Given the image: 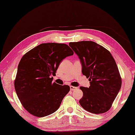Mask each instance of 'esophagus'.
I'll use <instances>...</instances> for the list:
<instances>
[{"mask_svg": "<svg viewBox=\"0 0 135 135\" xmlns=\"http://www.w3.org/2000/svg\"><path fill=\"white\" fill-rule=\"evenodd\" d=\"M70 89L71 91H74V90H75V89H77V88L74 87V86H70Z\"/></svg>", "mask_w": 135, "mask_h": 135, "instance_id": "esophagus-1", "label": "esophagus"}]
</instances>
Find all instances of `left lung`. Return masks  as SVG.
<instances>
[{
	"label": "left lung",
	"mask_w": 135,
	"mask_h": 135,
	"mask_svg": "<svg viewBox=\"0 0 135 135\" xmlns=\"http://www.w3.org/2000/svg\"><path fill=\"white\" fill-rule=\"evenodd\" d=\"M69 46L80 59L83 74L90 81L89 88L80 87L83 92L80 105L93 114L107 112L122 84L115 60L107 49L94 42H70Z\"/></svg>",
	"instance_id": "8db88e82"
}]
</instances>
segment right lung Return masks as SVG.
<instances>
[{"label":"right lung","mask_w":135,"mask_h":135,"mask_svg":"<svg viewBox=\"0 0 135 135\" xmlns=\"http://www.w3.org/2000/svg\"><path fill=\"white\" fill-rule=\"evenodd\" d=\"M74 55L68 45L44 43L27 52L20 60L15 81V91L23 107L42 117L60 107L70 91L68 85L52 83L60 62Z\"/></svg>","instance_id":"right-lung-1"}]
</instances>
